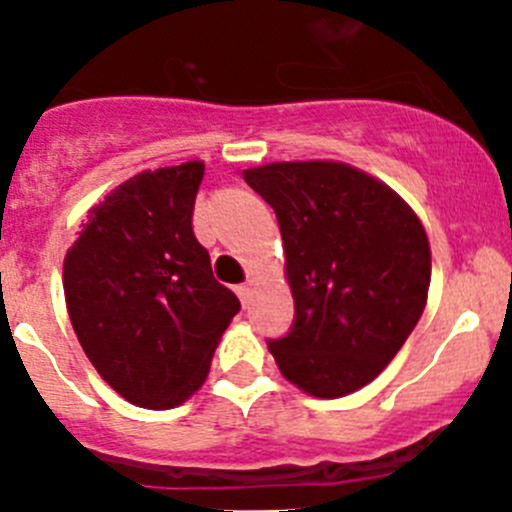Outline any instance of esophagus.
<instances>
[{"label": "esophagus", "mask_w": 512, "mask_h": 512, "mask_svg": "<svg viewBox=\"0 0 512 512\" xmlns=\"http://www.w3.org/2000/svg\"><path fill=\"white\" fill-rule=\"evenodd\" d=\"M255 282H257L255 277H250L245 285L237 287V294H240V299H242V304H245V307L252 302V294H255Z\"/></svg>", "instance_id": "1"}]
</instances>
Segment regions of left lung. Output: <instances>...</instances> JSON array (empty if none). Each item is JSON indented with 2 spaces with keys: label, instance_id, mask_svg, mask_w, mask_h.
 <instances>
[{
  "label": "left lung",
  "instance_id": "left-lung-1",
  "mask_svg": "<svg viewBox=\"0 0 512 512\" xmlns=\"http://www.w3.org/2000/svg\"><path fill=\"white\" fill-rule=\"evenodd\" d=\"M275 208L294 324L270 342L282 376L314 399L374 381L421 319L431 245L411 205L384 180L339 160L242 170Z\"/></svg>",
  "mask_w": 512,
  "mask_h": 512
}]
</instances>
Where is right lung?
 <instances>
[{"label": "right lung", "instance_id": "add662e5", "mask_svg": "<svg viewBox=\"0 0 512 512\" xmlns=\"http://www.w3.org/2000/svg\"><path fill=\"white\" fill-rule=\"evenodd\" d=\"M203 173V160L136 173L89 210L64 257L79 344L101 379L143 409L188 401L240 312L193 235Z\"/></svg>", "mask_w": 512, "mask_h": 512}]
</instances>
